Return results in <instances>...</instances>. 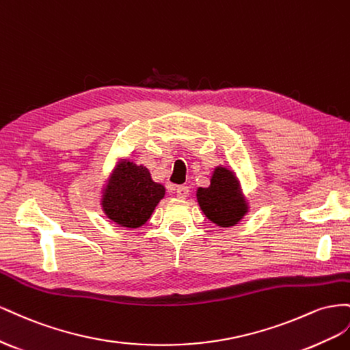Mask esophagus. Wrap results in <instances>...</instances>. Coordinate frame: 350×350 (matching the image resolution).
<instances>
[{
	"mask_svg": "<svg viewBox=\"0 0 350 350\" xmlns=\"http://www.w3.org/2000/svg\"><path fill=\"white\" fill-rule=\"evenodd\" d=\"M176 193H177V198H180V199H185V198H187V195H189V187L187 186H177L176 187Z\"/></svg>",
	"mask_w": 350,
	"mask_h": 350,
	"instance_id": "1",
	"label": "esophagus"
}]
</instances>
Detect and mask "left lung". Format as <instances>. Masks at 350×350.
<instances>
[{"label": "left lung", "instance_id": "left-lung-1", "mask_svg": "<svg viewBox=\"0 0 350 350\" xmlns=\"http://www.w3.org/2000/svg\"><path fill=\"white\" fill-rule=\"evenodd\" d=\"M198 202L204 214L213 223L230 227L241 221L246 214V201L239 191L234 174L224 167H217L209 187H199Z\"/></svg>", "mask_w": 350, "mask_h": 350}]
</instances>
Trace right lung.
<instances>
[{"instance_id":"1","label":"right lung","mask_w":350,"mask_h":350,"mask_svg":"<svg viewBox=\"0 0 350 350\" xmlns=\"http://www.w3.org/2000/svg\"><path fill=\"white\" fill-rule=\"evenodd\" d=\"M164 195V186L152 182L148 168L126 161L104 189L103 209L114 223L136 228L148 221Z\"/></svg>"}]
</instances>
